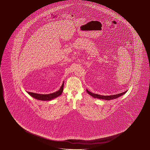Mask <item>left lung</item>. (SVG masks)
Instances as JSON below:
<instances>
[{"mask_svg": "<svg viewBox=\"0 0 150 150\" xmlns=\"http://www.w3.org/2000/svg\"><path fill=\"white\" fill-rule=\"evenodd\" d=\"M87 92L90 95L93 97L95 98L101 99H105L106 100H112L114 99H116L120 97L121 96H122L123 95H124L125 93L127 91H125V92H123L122 93H118L114 95H111V96H103L100 95H98V94H95V93H92L90 92L89 91H88L87 89H86Z\"/></svg>", "mask_w": 150, "mask_h": 150, "instance_id": "obj_1", "label": "left lung"}]
</instances>
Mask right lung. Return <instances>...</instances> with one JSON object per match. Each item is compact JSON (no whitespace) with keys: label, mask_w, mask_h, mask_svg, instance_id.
Listing matches in <instances>:
<instances>
[{"label":"right lung","mask_w":150,"mask_h":150,"mask_svg":"<svg viewBox=\"0 0 150 150\" xmlns=\"http://www.w3.org/2000/svg\"><path fill=\"white\" fill-rule=\"evenodd\" d=\"M63 87H64V82L63 83V84L59 90L55 93H53L45 94V95L39 94V93H31V92H28V93H29L30 96H32L33 98L38 99V100L44 101L51 100L52 99L55 98H57V97L60 96L61 95L63 91Z\"/></svg>","instance_id":"add662e5"}]
</instances>
